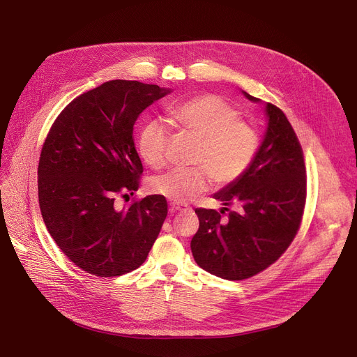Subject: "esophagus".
Wrapping results in <instances>:
<instances>
[{
	"mask_svg": "<svg viewBox=\"0 0 357 357\" xmlns=\"http://www.w3.org/2000/svg\"><path fill=\"white\" fill-rule=\"evenodd\" d=\"M188 206L186 205H182V203H176V202H172L169 205V212L171 213H175V212H181V211H186Z\"/></svg>",
	"mask_w": 357,
	"mask_h": 357,
	"instance_id": "obj_1",
	"label": "esophagus"
}]
</instances>
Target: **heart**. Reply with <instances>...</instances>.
<instances>
[{"mask_svg":"<svg viewBox=\"0 0 357 357\" xmlns=\"http://www.w3.org/2000/svg\"><path fill=\"white\" fill-rule=\"evenodd\" d=\"M171 123L196 141L190 169H174L151 181V190L176 203H186L205 192L209 175L218 185L238 179L256 158L259 135L248 123L238 120V112L216 94L190 98L169 112ZM168 134L158 121L146 123L138 137L142 161L154 169L165 165Z\"/></svg>","mask_w":357,"mask_h":357,"instance_id":"1","label":"heart"}]
</instances>
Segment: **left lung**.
<instances>
[{
  "label": "left lung",
  "instance_id": "obj_1",
  "mask_svg": "<svg viewBox=\"0 0 357 357\" xmlns=\"http://www.w3.org/2000/svg\"><path fill=\"white\" fill-rule=\"evenodd\" d=\"M252 103L260 98L243 91ZM266 131L248 169L213 195L222 211L236 204L239 211L222 221L213 209H196L199 230L190 250L196 264L230 281L245 280L270 267L294 240L302 218L307 178L302 148L275 106L266 103Z\"/></svg>",
  "mask_w": 357,
  "mask_h": 357
}]
</instances>
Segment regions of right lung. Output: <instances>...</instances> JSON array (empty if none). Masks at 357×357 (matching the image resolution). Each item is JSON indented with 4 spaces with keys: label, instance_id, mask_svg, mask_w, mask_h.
<instances>
[{
    "label": "right lung",
    "instance_id": "1",
    "mask_svg": "<svg viewBox=\"0 0 357 357\" xmlns=\"http://www.w3.org/2000/svg\"><path fill=\"white\" fill-rule=\"evenodd\" d=\"M171 91L137 80L106 82L69 103L45 139L40 213L65 256L89 274L117 277L138 268L161 231L164 196L148 195L123 209L114 200L138 189L137 119Z\"/></svg>",
    "mask_w": 357,
    "mask_h": 357
}]
</instances>
